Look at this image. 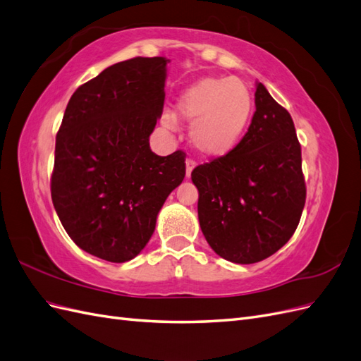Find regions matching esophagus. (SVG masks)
<instances>
[{"label":"esophagus","mask_w":361,"mask_h":361,"mask_svg":"<svg viewBox=\"0 0 361 361\" xmlns=\"http://www.w3.org/2000/svg\"><path fill=\"white\" fill-rule=\"evenodd\" d=\"M195 166H197V161H195L193 159L189 157V159L186 160V177H188V178H190V173H192V171H193Z\"/></svg>","instance_id":"obj_1"}]
</instances>
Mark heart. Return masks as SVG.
I'll return each mask as SVG.
<instances>
[{
    "instance_id": "obj_1",
    "label": "heart",
    "mask_w": 361,
    "mask_h": 361,
    "mask_svg": "<svg viewBox=\"0 0 361 361\" xmlns=\"http://www.w3.org/2000/svg\"><path fill=\"white\" fill-rule=\"evenodd\" d=\"M254 99L243 81L234 77H207L184 90L177 102L178 115L192 123L193 147L202 156L219 159L243 137L252 116ZM164 126L173 119L164 116Z\"/></svg>"
}]
</instances>
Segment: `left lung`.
<instances>
[{"mask_svg": "<svg viewBox=\"0 0 361 361\" xmlns=\"http://www.w3.org/2000/svg\"><path fill=\"white\" fill-rule=\"evenodd\" d=\"M205 240L222 259L251 264L293 235L305 204L301 145L290 113L262 83L250 128L231 152L192 171Z\"/></svg>", "mask_w": 361, "mask_h": 361, "instance_id": "obj_1", "label": "left lung"}]
</instances>
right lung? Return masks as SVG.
<instances>
[{"mask_svg": "<svg viewBox=\"0 0 361 361\" xmlns=\"http://www.w3.org/2000/svg\"><path fill=\"white\" fill-rule=\"evenodd\" d=\"M164 57L109 66L71 97L56 136L51 198L69 238L111 263L145 248L186 175V154L149 148L164 102Z\"/></svg>", "mask_w": 361, "mask_h": 361, "instance_id": "right-lung-1", "label": "right lung"}]
</instances>
